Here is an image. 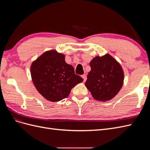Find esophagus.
Listing matches in <instances>:
<instances>
[{
  "instance_id": "34e87169",
  "label": "esophagus",
  "mask_w": 150,
  "mask_h": 150,
  "mask_svg": "<svg viewBox=\"0 0 150 150\" xmlns=\"http://www.w3.org/2000/svg\"><path fill=\"white\" fill-rule=\"evenodd\" d=\"M82 78H83V80H84V81L85 82V81H86V79H87V76H86V74H83V75L82 76Z\"/></svg>"
}]
</instances>
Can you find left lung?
Returning a JSON list of instances; mask_svg holds the SVG:
<instances>
[{"mask_svg": "<svg viewBox=\"0 0 150 150\" xmlns=\"http://www.w3.org/2000/svg\"><path fill=\"white\" fill-rule=\"evenodd\" d=\"M86 88L98 101L110 100L122 88L124 73L121 66L110 54L96 56L90 62Z\"/></svg>", "mask_w": 150, "mask_h": 150, "instance_id": "8db88e82", "label": "left lung"}]
</instances>
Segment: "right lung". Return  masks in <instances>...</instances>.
Here are the masks:
<instances>
[{"instance_id":"right-lung-1","label":"right lung","mask_w":150,"mask_h":150,"mask_svg":"<svg viewBox=\"0 0 150 150\" xmlns=\"http://www.w3.org/2000/svg\"><path fill=\"white\" fill-rule=\"evenodd\" d=\"M30 72L39 93L52 102L67 98L72 88L83 81L75 74L73 66L66 62L64 55L54 50L44 52L34 61Z\"/></svg>"}]
</instances>
